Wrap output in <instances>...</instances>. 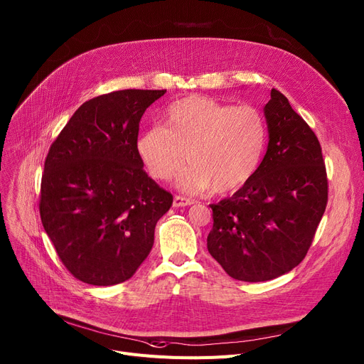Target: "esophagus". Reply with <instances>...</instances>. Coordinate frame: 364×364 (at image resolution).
<instances>
[{
  "label": "esophagus",
  "instance_id": "esophagus-1",
  "mask_svg": "<svg viewBox=\"0 0 364 364\" xmlns=\"http://www.w3.org/2000/svg\"><path fill=\"white\" fill-rule=\"evenodd\" d=\"M195 200L186 198V196H174V200H172V206L176 208H183V206H188V205H193Z\"/></svg>",
  "mask_w": 364,
  "mask_h": 364
}]
</instances>
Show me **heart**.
Segmentation results:
<instances>
[{
	"label": "heart",
	"instance_id": "heart-1",
	"mask_svg": "<svg viewBox=\"0 0 364 364\" xmlns=\"http://www.w3.org/2000/svg\"><path fill=\"white\" fill-rule=\"evenodd\" d=\"M267 146V125L254 106H230L208 97H187L172 105L165 127L155 125L141 134L139 153L150 176L177 177L188 193L215 188L228 193L243 187L257 174Z\"/></svg>",
	"mask_w": 364,
	"mask_h": 364
}]
</instances>
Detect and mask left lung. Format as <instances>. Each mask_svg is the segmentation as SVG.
Returning a JSON list of instances; mask_svg holds the SVG:
<instances>
[{
    "mask_svg": "<svg viewBox=\"0 0 364 364\" xmlns=\"http://www.w3.org/2000/svg\"><path fill=\"white\" fill-rule=\"evenodd\" d=\"M269 146L257 174L232 196L211 203L208 251L228 276L265 282L307 255L328 203V178L313 129L289 100L270 91L264 106Z\"/></svg>",
    "mask_w": 364,
    "mask_h": 364,
    "instance_id": "obj_1",
    "label": "left lung"
}]
</instances>
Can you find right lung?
<instances>
[{"label": "right lung", "instance_id": "add662e5", "mask_svg": "<svg viewBox=\"0 0 364 364\" xmlns=\"http://www.w3.org/2000/svg\"><path fill=\"white\" fill-rule=\"evenodd\" d=\"M166 90H122L76 110L51 144L40 215L66 269L78 280L112 286L147 258L172 195L143 169L137 149L146 109Z\"/></svg>", "mask_w": 364, "mask_h": 364}]
</instances>
